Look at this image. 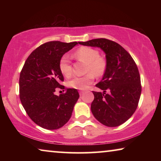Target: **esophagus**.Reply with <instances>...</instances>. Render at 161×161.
Returning <instances> with one entry per match:
<instances>
[{"label": "esophagus", "instance_id": "obj_1", "mask_svg": "<svg viewBox=\"0 0 161 161\" xmlns=\"http://www.w3.org/2000/svg\"><path fill=\"white\" fill-rule=\"evenodd\" d=\"M83 93H84V92H83V91L79 92V94H80V96H81V95H83Z\"/></svg>", "mask_w": 161, "mask_h": 161}]
</instances>
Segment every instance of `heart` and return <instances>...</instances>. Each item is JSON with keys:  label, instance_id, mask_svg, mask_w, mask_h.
<instances>
[{"label": "heart", "instance_id": "b5f03b06", "mask_svg": "<svg viewBox=\"0 0 161 161\" xmlns=\"http://www.w3.org/2000/svg\"><path fill=\"white\" fill-rule=\"evenodd\" d=\"M74 56L78 60L86 64V72L88 74L82 77H74L68 82V84L73 89H86L92 83L94 76L100 77L105 73L107 67L106 60L103 57L100 56L98 50L89 47L79 48L75 53ZM59 69L66 78L71 76L72 70L69 57L67 54H64L61 57L59 61Z\"/></svg>", "mask_w": 161, "mask_h": 161}]
</instances>
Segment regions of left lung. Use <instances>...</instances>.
I'll use <instances>...</instances> for the list:
<instances>
[{"label":"left lung","mask_w":161,"mask_h":161,"mask_svg":"<svg viewBox=\"0 0 161 161\" xmlns=\"http://www.w3.org/2000/svg\"><path fill=\"white\" fill-rule=\"evenodd\" d=\"M79 44L100 47L106 57V70L96 84L102 92H92V114L105 126L121 125L136 111L142 93L137 65L129 53L114 41L100 38Z\"/></svg>","instance_id":"left-lung-1"}]
</instances>
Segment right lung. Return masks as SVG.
I'll return each instance as SVG.
<instances>
[{
    "label": "right lung",
    "mask_w": 161,
    "mask_h": 161,
    "mask_svg": "<svg viewBox=\"0 0 161 161\" xmlns=\"http://www.w3.org/2000/svg\"><path fill=\"white\" fill-rule=\"evenodd\" d=\"M78 45L59 41L48 42L34 50L26 59L19 75V98L28 116L45 129L63 127L72 116L79 98L75 89H67L64 94H54L64 76L59 69V61L65 53Z\"/></svg>",
    "instance_id": "right-lung-1"
}]
</instances>
